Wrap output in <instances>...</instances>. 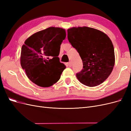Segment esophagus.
Masks as SVG:
<instances>
[{"mask_svg":"<svg viewBox=\"0 0 131 131\" xmlns=\"http://www.w3.org/2000/svg\"><path fill=\"white\" fill-rule=\"evenodd\" d=\"M68 66L69 67H72V62H69L68 63Z\"/></svg>","mask_w":131,"mask_h":131,"instance_id":"esophagus-1","label":"esophagus"}]
</instances>
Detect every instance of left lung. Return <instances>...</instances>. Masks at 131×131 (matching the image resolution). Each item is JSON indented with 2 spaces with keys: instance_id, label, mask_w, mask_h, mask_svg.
<instances>
[{
  "instance_id": "left-lung-1",
  "label": "left lung",
  "mask_w": 131,
  "mask_h": 131,
  "mask_svg": "<svg viewBox=\"0 0 131 131\" xmlns=\"http://www.w3.org/2000/svg\"><path fill=\"white\" fill-rule=\"evenodd\" d=\"M68 39L77 50L83 69L77 74L81 83L89 87L101 84L108 78L115 64L114 46L108 35L88 27L67 30Z\"/></svg>"
}]
</instances>
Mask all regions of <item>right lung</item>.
Returning a JSON list of instances; mask_svg holds the SVG:
<instances>
[{"instance_id": "obj_1", "label": "right lung", "mask_w": 131, "mask_h": 131, "mask_svg": "<svg viewBox=\"0 0 131 131\" xmlns=\"http://www.w3.org/2000/svg\"><path fill=\"white\" fill-rule=\"evenodd\" d=\"M66 30L51 27L26 39L22 46L20 62L30 81L48 88L57 82L66 68L58 57Z\"/></svg>"}]
</instances>
